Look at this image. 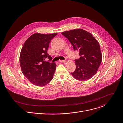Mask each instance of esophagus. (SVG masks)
Here are the masks:
<instances>
[{
	"label": "esophagus",
	"mask_w": 123,
	"mask_h": 123,
	"mask_svg": "<svg viewBox=\"0 0 123 123\" xmlns=\"http://www.w3.org/2000/svg\"><path fill=\"white\" fill-rule=\"evenodd\" d=\"M59 62H62V63H65L66 62V60H59Z\"/></svg>",
	"instance_id": "esophagus-1"
}]
</instances>
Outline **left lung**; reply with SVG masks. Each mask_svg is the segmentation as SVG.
I'll use <instances>...</instances> for the list:
<instances>
[{"instance_id":"obj_1","label":"left lung","mask_w":123,"mask_h":123,"mask_svg":"<svg viewBox=\"0 0 123 123\" xmlns=\"http://www.w3.org/2000/svg\"><path fill=\"white\" fill-rule=\"evenodd\" d=\"M62 34L68 39L74 51H79L80 57L75 60L76 68L71 74L80 81L91 79L97 72L102 61L98 42L92 34L80 28L63 32Z\"/></svg>"}]
</instances>
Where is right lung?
<instances>
[{"label": "right lung", "instance_id": "add662e5", "mask_svg": "<svg viewBox=\"0 0 123 123\" xmlns=\"http://www.w3.org/2000/svg\"><path fill=\"white\" fill-rule=\"evenodd\" d=\"M57 34L35 33L27 39L21 49L20 63L22 72L34 85L44 86L53 78L56 65L45 61V59H52L47 50L51 40Z\"/></svg>", "mask_w": 123, "mask_h": 123}]
</instances>
